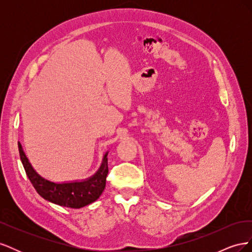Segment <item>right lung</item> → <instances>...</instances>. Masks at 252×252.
I'll return each mask as SVG.
<instances>
[{
	"label": "right lung",
	"mask_w": 252,
	"mask_h": 252,
	"mask_svg": "<svg viewBox=\"0 0 252 252\" xmlns=\"http://www.w3.org/2000/svg\"><path fill=\"white\" fill-rule=\"evenodd\" d=\"M20 158L28 179L36 192L46 201L69 208H82L96 201L106 186L108 173V161L106 152L98 170L88 179L67 183H55L43 178L30 164L20 142H18Z\"/></svg>",
	"instance_id": "right-lung-1"
}]
</instances>
